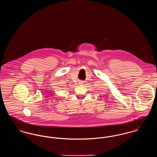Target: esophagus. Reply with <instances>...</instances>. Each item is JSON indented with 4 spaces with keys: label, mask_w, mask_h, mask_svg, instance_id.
I'll list each match as a JSON object with an SVG mask.
<instances>
[{
    "label": "esophagus",
    "mask_w": 157,
    "mask_h": 157,
    "mask_svg": "<svg viewBox=\"0 0 157 157\" xmlns=\"http://www.w3.org/2000/svg\"><path fill=\"white\" fill-rule=\"evenodd\" d=\"M80 84H83V82H80Z\"/></svg>",
    "instance_id": "34e87169"
}]
</instances>
